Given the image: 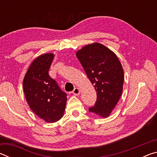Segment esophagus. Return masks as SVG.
I'll use <instances>...</instances> for the list:
<instances>
[{"label": "esophagus", "mask_w": 157, "mask_h": 157, "mask_svg": "<svg viewBox=\"0 0 157 157\" xmlns=\"http://www.w3.org/2000/svg\"><path fill=\"white\" fill-rule=\"evenodd\" d=\"M73 94L75 95H78L79 94V93H80V91H79V89L78 88H75L74 89V90L73 91Z\"/></svg>", "instance_id": "obj_1"}]
</instances>
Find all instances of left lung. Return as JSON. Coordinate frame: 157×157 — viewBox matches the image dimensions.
I'll return each mask as SVG.
<instances>
[{"label":"left lung","mask_w":157,"mask_h":157,"mask_svg":"<svg viewBox=\"0 0 157 157\" xmlns=\"http://www.w3.org/2000/svg\"><path fill=\"white\" fill-rule=\"evenodd\" d=\"M76 55L97 92L96 102L89 111L108 117L123 91L124 72L120 61L115 53L98 43L87 45Z\"/></svg>","instance_id":"left-lung-1"}]
</instances>
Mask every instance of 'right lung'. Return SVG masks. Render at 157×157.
<instances>
[{
  "instance_id": "right-lung-1",
  "label": "right lung",
  "mask_w": 157,
  "mask_h": 157,
  "mask_svg": "<svg viewBox=\"0 0 157 157\" xmlns=\"http://www.w3.org/2000/svg\"><path fill=\"white\" fill-rule=\"evenodd\" d=\"M53 57L52 53H47L34 59L23 82L28 105L47 123H55L62 118L67 100V94L49 75Z\"/></svg>"
}]
</instances>
